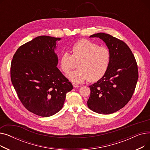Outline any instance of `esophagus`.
Returning <instances> with one entry per match:
<instances>
[{
	"mask_svg": "<svg viewBox=\"0 0 150 150\" xmlns=\"http://www.w3.org/2000/svg\"><path fill=\"white\" fill-rule=\"evenodd\" d=\"M73 86L74 88H80L81 86H80V85H78V84H75V83H73Z\"/></svg>",
	"mask_w": 150,
	"mask_h": 150,
	"instance_id": "1",
	"label": "esophagus"
}]
</instances>
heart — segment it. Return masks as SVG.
Masks as SVG:
<instances>
[{"mask_svg":"<svg viewBox=\"0 0 150 150\" xmlns=\"http://www.w3.org/2000/svg\"><path fill=\"white\" fill-rule=\"evenodd\" d=\"M71 54L63 53L60 57L59 64L65 74L70 72L78 62L77 70L67 75L73 83L78 84L89 79L96 81L104 76L110 62V52L105 47H99L88 39H80L72 47Z\"/></svg>","mask_w":150,"mask_h":150,"instance_id":"b5f03b06","label":"heart"}]
</instances>
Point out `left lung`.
<instances>
[{
  "instance_id": "1",
  "label": "left lung",
  "mask_w": 150,
  "mask_h": 150,
  "mask_svg": "<svg viewBox=\"0 0 150 150\" xmlns=\"http://www.w3.org/2000/svg\"><path fill=\"white\" fill-rule=\"evenodd\" d=\"M89 38L104 41L110 52V62L104 76L89 86L88 106L95 112L110 114L123 108L131 98L139 77L137 62L129 47L120 39L105 33Z\"/></svg>"
}]
</instances>
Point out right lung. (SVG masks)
Returning <instances> with one entry per match:
<instances>
[{"label": "right lung", "instance_id": "1", "mask_svg": "<svg viewBox=\"0 0 150 150\" xmlns=\"http://www.w3.org/2000/svg\"><path fill=\"white\" fill-rule=\"evenodd\" d=\"M61 38L39 36L19 47L11 64V80L22 105L47 117L59 112L73 86L57 67L54 50Z\"/></svg>", "mask_w": 150, "mask_h": 150}]
</instances>
